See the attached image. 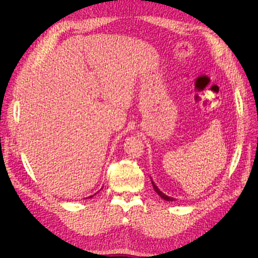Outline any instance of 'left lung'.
<instances>
[{"instance_id": "left-lung-1", "label": "left lung", "mask_w": 258, "mask_h": 258, "mask_svg": "<svg viewBox=\"0 0 258 258\" xmlns=\"http://www.w3.org/2000/svg\"><path fill=\"white\" fill-rule=\"evenodd\" d=\"M152 179V178H151ZM152 184H153V187H154V189H155V191L156 192H157L158 195H159V196L163 199V200H166V201H174V199L173 198H171V197H169V196H167V195H165V194H163L159 188H158V187L157 186H156L155 185V183L153 182V179H152Z\"/></svg>"}]
</instances>
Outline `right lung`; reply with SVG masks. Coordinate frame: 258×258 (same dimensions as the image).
Instances as JSON below:
<instances>
[{"label": "right lung", "mask_w": 258, "mask_h": 258, "mask_svg": "<svg viewBox=\"0 0 258 258\" xmlns=\"http://www.w3.org/2000/svg\"><path fill=\"white\" fill-rule=\"evenodd\" d=\"M91 197H92V196H90V197H88V198H91Z\"/></svg>", "instance_id": "obj_1"}]
</instances>
